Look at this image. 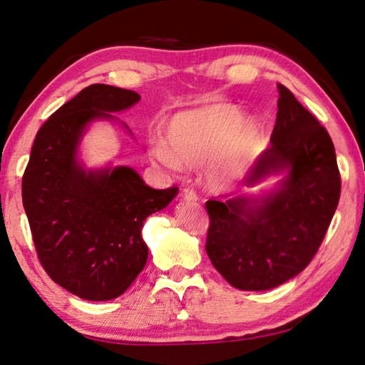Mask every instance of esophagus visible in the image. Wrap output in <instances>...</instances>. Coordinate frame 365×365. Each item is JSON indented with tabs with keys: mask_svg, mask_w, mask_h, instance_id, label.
Returning <instances> with one entry per match:
<instances>
[{
	"mask_svg": "<svg viewBox=\"0 0 365 365\" xmlns=\"http://www.w3.org/2000/svg\"><path fill=\"white\" fill-rule=\"evenodd\" d=\"M182 198L184 200H190V202H194V200H197V192L192 189V187H185L184 190H182Z\"/></svg>",
	"mask_w": 365,
	"mask_h": 365,
	"instance_id": "esophagus-1",
	"label": "esophagus"
}]
</instances>
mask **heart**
Here are the masks:
<instances>
[{"label":"heart","mask_w":365,"mask_h":365,"mask_svg":"<svg viewBox=\"0 0 365 365\" xmlns=\"http://www.w3.org/2000/svg\"><path fill=\"white\" fill-rule=\"evenodd\" d=\"M240 119L238 109L225 105L178 114L167 128L168 144H150V159L170 171L206 165V180L222 187L245 173L260 140L259 123Z\"/></svg>","instance_id":"heart-1"}]
</instances>
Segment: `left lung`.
<instances>
[{"instance_id": "8db88e82", "label": "left lung", "mask_w": 365, "mask_h": 365, "mask_svg": "<svg viewBox=\"0 0 365 365\" xmlns=\"http://www.w3.org/2000/svg\"><path fill=\"white\" fill-rule=\"evenodd\" d=\"M278 113L272 146L246 184L287 168L281 189L251 206L246 198L208 200L206 252L229 284L267 291L283 284L312 262L331 224L341 180L327 130L278 84Z\"/></svg>"}]
</instances>
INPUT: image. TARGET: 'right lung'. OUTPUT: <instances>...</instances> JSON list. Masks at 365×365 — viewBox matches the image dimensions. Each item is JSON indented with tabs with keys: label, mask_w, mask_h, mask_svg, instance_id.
<instances>
[{
	"label": "right lung",
	"mask_w": 365,
	"mask_h": 365,
	"mask_svg": "<svg viewBox=\"0 0 365 365\" xmlns=\"http://www.w3.org/2000/svg\"><path fill=\"white\" fill-rule=\"evenodd\" d=\"M127 88L92 84L60 106L34 138L22 178V200L34 250L52 281L86 300L125 292L146 265L143 222L178 187L153 189L135 170L86 171L76 148L88 122L140 101Z\"/></svg>",
	"instance_id": "add662e5"
}]
</instances>
